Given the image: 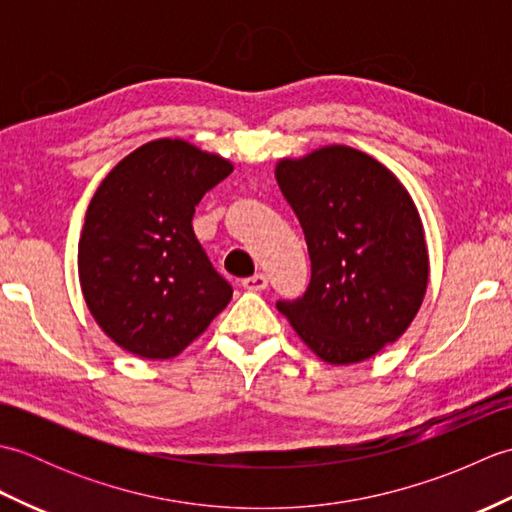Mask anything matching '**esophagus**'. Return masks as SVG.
I'll return each mask as SVG.
<instances>
[{
	"label": "esophagus",
	"mask_w": 512,
	"mask_h": 512,
	"mask_svg": "<svg viewBox=\"0 0 512 512\" xmlns=\"http://www.w3.org/2000/svg\"><path fill=\"white\" fill-rule=\"evenodd\" d=\"M242 286L246 290H266L268 288V277L264 273H257L253 277L242 279Z\"/></svg>",
	"instance_id": "esophagus-1"
}]
</instances>
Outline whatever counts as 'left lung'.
I'll return each mask as SVG.
<instances>
[{"instance_id":"left-lung-1","label":"left lung","mask_w":512,"mask_h":512,"mask_svg":"<svg viewBox=\"0 0 512 512\" xmlns=\"http://www.w3.org/2000/svg\"><path fill=\"white\" fill-rule=\"evenodd\" d=\"M275 176L312 270L306 292L277 310L325 363L365 361L409 328L427 290L416 204L378 160L343 145L281 160Z\"/></svg>"}]
</instances>
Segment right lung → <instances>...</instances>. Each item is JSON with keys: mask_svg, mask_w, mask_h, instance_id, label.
Masks as SVG:
<instances>
[{"mask_svg": "<svg viewBox=\"0 0 512 512\" xmlns=\"http://www.w3.org/2000/svg\"><path fill=\"white\" fill-rule=\"evenodd\" d=\"M233 165L184 140H154L96 189L79 242L83 297L101 330L143 358L180 354L233 288L193 233L202 195Z\"/></svg>", "mask_w": 512, "mask_h": 512, "instance_id": "obj_1", "label": "right lung"}]
</instances>
